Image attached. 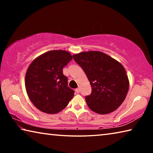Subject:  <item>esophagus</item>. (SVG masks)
Listing matches in <instances>:
<instances>
[{
    "label": "esophagus",
    "mask_w": 153,
    "mask_h": 153,
    "mask_svg": "<svg viewBox=\"0 0 153 153\" xmlns=\"http://www.w3.org/2000/svg\"><path fill=\"white\" fill-rule=\"evenodd\" d=\"M76 93H77V94H78V93L80 92V89H79V88L76 89Z\"/></svg>",
    "instance_id": "1"
}]
</instances>
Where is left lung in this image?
Wrapping results in <instances>:
<instances>
[{
	"label": "left lung",
	"mask_w": 153,
	"mask_h": 153,
	"mask_svg": "<svg viewBox=\"0 0 153 153\" xmlns=\"http://www.w3.org/2000/svg\"><path fill=\"white\" fill-rule=\"evenodd\" d=\"M73 57L91 85V94L85 98L90 109L100 115L117 109L125 100L129 86L122 65L100 51L82 52Z\"/></svg>",
	"instance_id": "left-lung-1"
}]
</instances>
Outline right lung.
<instances>
[{"mask_svg": "<svg viewBox=\"0 0 153 153\" xmlns=\"http://www.w3.org/2000/svg\"><path fill=\"white\" fill-rule=\"evenodd\" d=\"M72 59L69 52L57 50L33 60L25 74L27 94L35 107L44 113L55 114L64 109L74 95L67 85L63 67Z\"/></svg>", "mask_w": 153, "mask_h": 153, "instance_id": "add662e5", "label": "right lung"}]
</instances>
